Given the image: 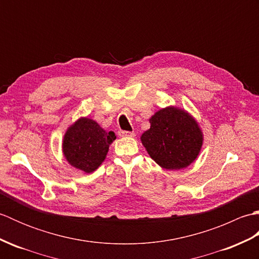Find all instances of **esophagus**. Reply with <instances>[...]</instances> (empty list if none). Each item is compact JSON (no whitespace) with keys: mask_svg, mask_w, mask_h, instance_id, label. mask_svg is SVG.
Instances as JSON below:
<instances>
[{"mask_svg":"<svg viewBox=\"0 0 259 259\" xmlns=\"http://www.w3.org/2000/svg\"><path fill=\"white\" fill-rule=\"evenodd\" d=\"M119 136L121 137H135V133L134 131H123V130H120L119 131Z\"/></svg>","mask_w":259,"mask_h":259,"instance_id":"esophagus-1","label":"esophagus"}]
</instances>
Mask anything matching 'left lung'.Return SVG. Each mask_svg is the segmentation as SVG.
<instances>
[{
	"mask_svg": "<svg viewBox=\"0 0 259 259\" xmlns=\"http://www.w3.org/2000/svg\"><path fill=\"white\" fill-rule=\"evenodd\" d=\"M150 129L140 140L153 161L167 170H180L194 162L203 145L199 122L183 108H162L149 119Z\"/></svg>",
	"mask_w": 259,
	"mask_h": 259,
	"instance_id": "1",
	"label": "left lung"
}]
</instances>
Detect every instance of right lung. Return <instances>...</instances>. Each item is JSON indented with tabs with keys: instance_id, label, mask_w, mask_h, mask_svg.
<instances>
[{
	"instance_id": "obj_1",
	"label": "right lung",
	"mask_w": 259,
	"mask_h": 259,
	"mask_svg": "<svg viewBox=\"0 0 259 259\" xmlns=\"http://www.w3.org/2000/svg\"><path fill=\"white\" fill-rule=\"evenodd\" d=\"M115 138L113 131H106L91 118L81 117L65 131L62 139L63 156L70 166L91 174L101 166Z\"/></svg>"
}]
</instances>
